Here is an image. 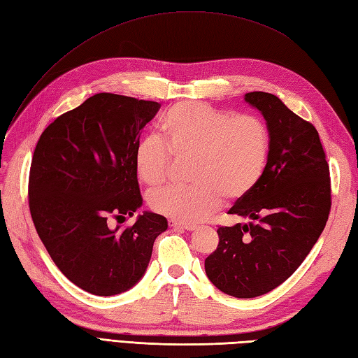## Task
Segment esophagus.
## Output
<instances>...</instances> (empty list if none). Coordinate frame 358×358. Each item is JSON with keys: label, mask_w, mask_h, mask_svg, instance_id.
<instances>
[{"label": "esophagus", "mask_w": 358, "mask_h": 358, "mask_svg": "<svg viewBox=\"0 0 358 358\" xmlns=\"http://www.w3.org/2000/svg\"><path fill=\"white\" fill-rule=\"evenodd\" d=\"M169 227H171V228H176V230H186V231H194V230H196L195 225L182 224V222H178V221H173V219H169Z\"/></svg>", "instance_id": "1"}]
</instances>
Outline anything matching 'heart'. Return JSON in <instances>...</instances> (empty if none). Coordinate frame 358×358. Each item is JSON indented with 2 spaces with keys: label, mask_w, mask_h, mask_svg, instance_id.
I'll return each mask as SVG.
<instances>
[{
  "label": "heart",
  "mask_w": 358,
  "mask_h": 358,
  "mask_svg": "<svg viewBox=\"0 0 358 358\" xmlns=\"http://www.w3.org/2000/svg\"><path fill=\"white\" fill-rule=\"evenodd\" d=\"M164 141L146 134L137 142L134 166L146 186H159L177 160L190 159L194 185L154 192L150 206L173 221L195 224L222 204L241 199L260 181L269 155V131L259 116H231L204 103H178L162 119Z\"/></svg>",
  "instance_id": "1"
}]
</instances>
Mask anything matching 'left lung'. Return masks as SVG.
<instances>
[{"label":"left lung","instance_id":"8db88e82","mask_svg":"<svg viewBox=\"0 0 358 358\" xmlns=\"http://www.w3.org/2000/svg\"><path fill=\"white\" fill-rule=\"evenodd\" d=\"M245 101L260 110L269 155L260 181L230 215L251 219L219 227L217 248L206 259L215 286L234 298H255L295 272L324 231L331 208L329 168L316 128L266 92Z\"/></svg>","mask_w":358,"mask_h":358}]
</instances>
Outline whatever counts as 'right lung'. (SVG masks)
I'll list each match as a JSON object with an SVG mask.
<instances>
[{
    "label": "right lung",
    "instance_id": "add662e5",
    "mask_svg": "<svg viewBox=\"0 0 358 358\" xmlns=\"http://www.w3.org/2000/svg\"><path fill=\"white\" fill-rule=\"evenodd\" d=\"M154 101L96 94L51 122L36 145L29 180L31 219L65 277L92 295L131 289L148 268L166 217L145 212L134 166L141 130L159 112Z\"/></svg>",
    "mask_w": 358,
    "mask_h": 358
}]
</instances>
